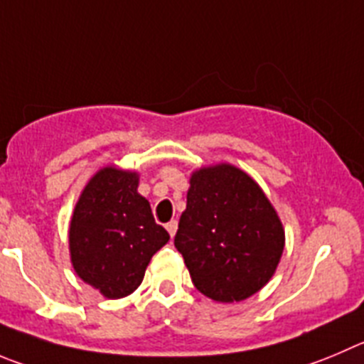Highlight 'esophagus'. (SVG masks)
<instances>
[{"label": "esophagus", "mask_w": 364, "mask_h": 364, "mask_svg": "<svg viewBox=\"0 0 364 364\" xmlns=\"http://www.w3.org/2000/svg\"><path fill=\"white\" fill-rule=\"evenodd\" d=\"M166 232L171 233V237L176 235V230H178V220H171V223H166Z\"/></svg>", "instance_id": "1"}]
</instances>
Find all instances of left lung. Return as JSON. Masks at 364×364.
<instances>
[{
	"label": "left lung",
	"instance_id": "left-lung-1",
	"mask_svg": "<svg viewBox=\"0 0 364 364\" xmlns=\"http://www.w3.org/2000/svg\"><path fill=\"white\" fill-rule=\"evenodd\" d=\"M174 244L199 293L242 301L271 280L284 253L277 210L251 176L219 163L190 178Z\"/></svg>",
	"mask_w": 364,
	"mask_h": 364
}]
</instances>
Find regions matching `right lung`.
I'll list each match as a JSON object with an SVG mask.
<instances>
[{
    "label": "right lung",
    "instance_id": "right-lung-1",
    "mask_svg": "<svg viewBox=\"0 0 364 364\" xmlns=\"http://www.w3.org/2000/svg\"><path fill=\"white\" fill-rule=\"evenodd\" d=\"M138 172L104 166L87 181L70 223L75 273L109 300L134 293L171 235L138 193Z\"/></svg>",
    "mask_w": 364,
    "mask_h": 364
}]
</instances>
